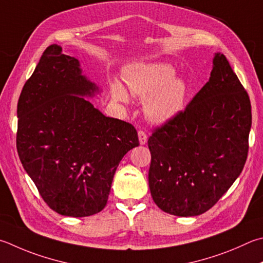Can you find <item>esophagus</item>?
<instances>
[{
  "label": "esophagus",
  "mask_w": 263,
  "mask_h": 263,
  "mask_svg": "<svg viewBox=\"0 0 263 263\" xmlns=\"http://www.w3.org/2000/svg\"><path fill=\"white\" fill-rule=\"evenodd\" d=\"M138 136H139V142L140 145H145L147 142V135L144 130H140L138 132Z\"/></svg>",
  "instance_id": "obj_1"
}]
</instances>
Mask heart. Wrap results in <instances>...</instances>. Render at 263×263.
Returning a JSON list of instances; mask_svg holds the SVG:
<instances>
[{"mask_svg": "<svg viewBox=\"0 0 263 263\" xmlns=\"http://www.w3.org/2000/svg\"><path fill=\"white\" fill-rule=\"evenodd\" d=\"M130 93L145 99V114L154 123H165L183 110L187 87L176 79V70L170 64L151 63L131 65L124 72ZM111 95L118 102L126 103L128 95L119 83L111 86Z\"/></svg>", "mask_w": 263, "mask_h": 263, "instance_id": "1", "label": "heart"}]
</instances>
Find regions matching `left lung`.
<instances>
[{"label":"left lung","mask_w":263,"mask_h":263,"mask_svg":"<svg viewBox=\"0 0 263 263\" xmlns=\"http://www.w3.org/2000/svg\"><path fill=\"white\" fill-rule=\"evenodd\" d=\"M209 82L187 107L153 130L148 183L153 200L176 216L206 213L244 168L252 125L250 97L217 52Z\"/></svg>","instance_id":"obj_1"}]
</instances>
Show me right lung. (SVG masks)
<instances>
[{
  "mask_svg": "<svg viewBox=\"0 0 263 263\" xmlns=\"http://www.w3.org/2000/svg\"><path fill=\"white\" fill-rule=\"evenodd\" d=\"M94 92L78 60L50 45L18 100L19 159L44 201L64 216L101 212L119 162L139 146L132 124L106 117L83 98Z\"/></svg>",
  "mask_w": 263,
  "mask_h": 263,
  "instance_id": "obj_1",
  "label": "right lung"
}]
</instances>
